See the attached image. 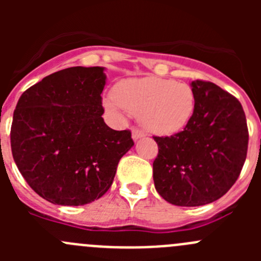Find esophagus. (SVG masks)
<instances>
[{"label":"esophagus","mask_w":261,"mask_h":261,"mask_svg":"<svg viewBox=\"0 0 261 261\" xmlns=\"http://www.w3.org/2000/svg\"><path fill=\"white\" fill-rule=\"evenodd\" d=\"M141 138H144V133H143V131L138 130V128H134V130H133V139H134V141L139 140V139H141Z\"/></svg>","instance_id":"esophagus-1"}]
</instances>
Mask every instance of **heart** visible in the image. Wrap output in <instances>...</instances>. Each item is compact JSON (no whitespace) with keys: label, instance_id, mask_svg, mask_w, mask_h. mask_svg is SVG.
<instances>
[{"label":"heart","instance_id":"b5f03b06","mask_svg":"<svg viewBox=\"0 0 261 261\" xmlns=\"http://www.w3.org/2000/svg\"><path fill=\"white\" fill-rule=\"evenodd\" d=\"M103 105L114 114L121 109L138 114L145 130L168 136L188 125L196 109V94L184 82L158 77L128 78L116 84L114 97L105 99Z\"/></svg>","mask_w":261,"mask_h":261}]
</instances>
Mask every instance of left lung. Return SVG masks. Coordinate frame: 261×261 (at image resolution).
<instances>
[{
	"instance_id": "1",
	"label": "left lung",
	"mask_w": 261,
	"mask_h": 261,
	"mask_svg": "<svg viewBox=\"0 0 261 261\" xmlns=\"http://www.w3.org/2000/svg\"><path fill=\"white\" fill-rule=\"evenodd\" d=\"M196 109L183 131L154 136L152 163L158 193L169 203L196 207L227 193L246 159L249 131L238 98L212 82L193 81Z\"/></svg>"
}]
</instances>
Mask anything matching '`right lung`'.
<instances>
[{"instance_id": "add662e5", "label": "right lung", "mask_w": 261, "mask_h": 261, "mask_svg": "<svg viewBox=\"0 0 261 261\" xmlns=\"http://www.w3.org/2000/svg\"><path fill=\"white\" fill-rule=\"evenodd\" d=\"M103 67L59 70L21 94L11 126L12 156L29 186L50 203L83 206L106 193L128 130L105 123Z\"/></svg>"}]
</instances>
